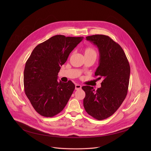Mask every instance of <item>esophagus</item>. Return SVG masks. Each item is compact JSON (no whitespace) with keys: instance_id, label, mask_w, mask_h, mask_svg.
<instances>
[{"instance_id":"34e87169","label":"esophagus","mask_w":151,"mask_h":151,"mask_svg":"<svg viewBox=\"0 0 151 151\" xmlns=\"http://www.w3.org/2000/svg\"><path fill=\"white\" fill-rule=\"evenodd\" d=\"M82 87V86L79 84H76L75 85V90H79Z\"/></svg>"}]
</instances>
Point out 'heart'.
Instances as JSON below:
<instances>
[{
	"label": "heart",
	"instance_id": "b5f03b06",
	"mask_svg": "<svg viewBox=\"0 0 151 151\" xmlns=\"http://www.w3.org/2000/svg\"><path fill=\"white\" fill-rule=\"evenodd\" d=\"M85 55H93L96 56L97 53L93 48L88 47L85 50Z\"/></svg>",
	"mask_w": 151,
	"mask_h": 151
}]
</instances>
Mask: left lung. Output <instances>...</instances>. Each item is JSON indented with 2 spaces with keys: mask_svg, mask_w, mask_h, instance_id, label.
<instances>
[{
  "mask_svg": "<svg viewBox=\"0 0 151 151\" xmlns=\"http://www.w3.org/2000/svg\"><path fill=\"white\" fill-rule=\"evenodd\" d=\"M86 39L99 49V65L95 76L103 80L97 90L90 86L82 87L85 92L83 107L94 118L103 120L112 115L125 99L130 67L122 48L108 36L95 35Z\"/></svg>",
  "mask_w": 151,
  "mask_h": 151,
  "instance_id": "left-lung-1",
  "label": "left lung"
}]
</instances>
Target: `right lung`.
Returning <instances> with one entry per match:
<instances>
[{"label": "right lung", "mask_w": 151, "mask_h": 151, "mask_svg": "<svg viewBox=\"0 0 151 151\" xmlns=\"http://www.w3.org/2000/svg\"><path fill=\"white\" fill-rule=\"evenodd\" d=\"M83 37L55 35L37 45L26 61L24 71L25 93L35 111L45 117H52L63 111L75 84L57 81L60 66Z\"/></svg>", "instance_id": "add662e5"}]
</instances>
